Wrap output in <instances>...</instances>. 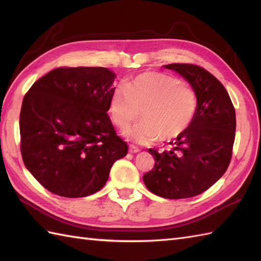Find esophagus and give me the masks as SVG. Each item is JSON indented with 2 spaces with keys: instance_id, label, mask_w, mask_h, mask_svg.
I'll return each mask as SVG.
<instances>
[{
  "instance_id": "esophagus-1",
  "label": "esophagus",
  "mask_w": 261,
  "mask_h": 261,
  "mask_svg": "<svg viewBox=\"0 0 261 261\" xmlns=\"http://www.w3.org/2000/svg\"><path fill=\"white\" fill-rule=\"evenodd\" d=\"M129 151H130L131 153H137V152L140 151V149L138 148V147H136V146H134V145H130V146H129Z\"/></svg>"
}]
</instances>
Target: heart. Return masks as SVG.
Instances as JSON below:
<instances>
[{
	"label": "heart",
	"mask_w": 261,
	"mask_h": 261,
	"mask_svg": "<svg viewBox=\"0 0 261 261\" xmlns=\"http://www.w3.org/2000/svg\"><path fill=\"white\" fill-rule=\"evenodd\" d=\"M198 107L196 92L175 76L147 71L113 92L109 112L113 123L124 127L142 115L139 123L126 127L123 136L139 145L179 137L190 127Z\"/></svg>",
	"instance_id": "b5f03b06"
}]
</instances>
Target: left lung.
Wrapping results in <instances>:
<instances>
[{
	"label": "left lung",
	"mask_w": 261,
	"mask_h": 261,
	"mask_svg": "<svg viewBox=\"0 0 261 261\" xmlns=\"http://www.w3.org/2000/svg\"><path fill=\"white\" fill-rule=\"evenodd\" d=\"M197 94L195 118L169 150L149 149L153 168L143 175L151 193L165 198L196 196L218 181L229 167L236 137V111L228 92L206 69L192 64H169Z\"/></svg>",
	"instance_id": "left-lung-1"
}]
</instances>
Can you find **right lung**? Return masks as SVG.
<instances>
[{"mask_svg": "<svg viewBox=\"0 0 261 261\" xmlns=\"http://www.w3.org/2000/svg\"><path fill=\"white\" fill-rule=\"evenodd\" d=\"M115 77L104 67H59L27 92L20 112L22 159L49 192L71 198L96 193L127 153L107 113Z\"/></svg>", "mask_w": 261, "mask_h": 261, "instance_id": "add662e5", "label": "right lung"}]
</instances>
